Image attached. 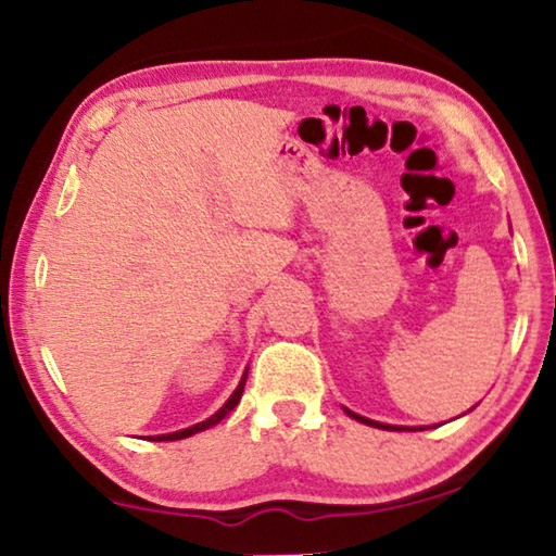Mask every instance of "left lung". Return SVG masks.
Here are the masks:
<instances>
[{
    "label": "left lung",
    "mask_w": 556,
    "mask_h": 556,
    "mask_svg": "<svg viewBox=\"0 0 556 556\" xmlns=\"http://www.w3.org/2000/svg\"><path fill=\"white\" fill-rule=\"evenodd\" d=\"M345 413L353 417V420L363 422V425H370V427H378V430H425V427H400V425H386V422H375V420H367L363 415H355L353 409H345Z\"/></svg>",
    "instance_id": "obj_1"
}]
</instances>
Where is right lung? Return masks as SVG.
Wrapping results in <instances>:
<instances>
[{
  "label": "right lung",
  "instance_id": "right-lung-1",
  "mask_svg": "<svg viewBox=\"0 0 556 556\" xmlns=\"http://www.w3.org/2000/svg\"><path fill=\"white\" fill-rule=\"evenodd\" d=\"M245 378H249V370L243 372V378H241V382H238V388L233 390V395H230L228 400H226V405L218 409L216 415H211L208 420H203V422H199V425H193V427H186V430H178V432H168V434H156V438H151L153 442H166V440H184V438H191V434H195V432H203V430H208V427H213V425H218L220 420H224V417L230 413V409H233L236 405H238V400H241V395H243V386H245Z\"/></svg>",
  "mask_w": 556,
  "mask_h": 556
}]
</instances>
